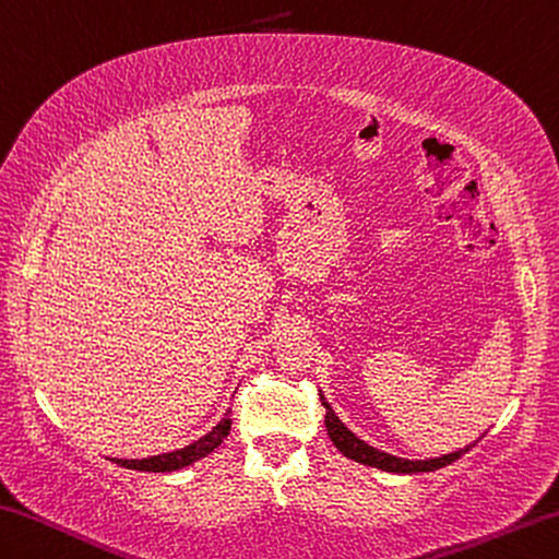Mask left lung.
I'll list each match as a JSON object with an SVG mask.
<instances>
[{
	"label": "left lung",
	"instance_id": "obj_1",
	"mask_svg": "<svg viewBox=\"0 0 559 559\" xmlns=\"http://www.w3.org/2000/svg\"><path fill=\"white\" fill-rule=\"evenodd\" d=\"M320 400H322L324 409H328V415H324V425H328V435H330V440L334 442V448L345 454V457L355 460V462H362V465H367V467H377V469H384V472H397V475H412V472H432V469L452 465L454 460H460L462 454H467L477 444V440H475V442H469L467 448H462L457 452H450V454H442V457L407 460V457H400V454H390L384 450H377V448H372V444H367L365 440H359V437L352 432V429L337 417V412L332 409V405L328 402V397L322 394V390H320Z\"/></svg>",
	"mask_w": 559,
	"mask_h": 559
}]
</instances>
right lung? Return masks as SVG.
Here are the masks:
<instances>
[{"label":"right lung","mask_w":559,"mask_h":559,"mask_svg":"<svg viewBox=\"0 0 559 559\" xmlns=\"http://www.w3.org/2000/svg\"><path fill=\"white\" fill-rule=\"evenodd\" d=\"M229 409L225 412V417L214 425L207 435H202L200 440H194L185 448H179L175 452H162V454H152V457H142V460H117L111 457V462L119 467L127 469H140V472H177L194 465L197 460L207 457L210 452H214L222 444V440L229 435Z\"/></svg>","instance_id":"1"}]
</instances>
